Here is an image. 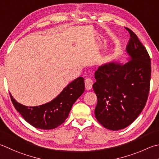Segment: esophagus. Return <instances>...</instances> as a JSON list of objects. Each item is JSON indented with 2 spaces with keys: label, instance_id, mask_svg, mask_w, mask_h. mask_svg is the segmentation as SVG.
Listing matches in <instances>:
<instances>
[{
  "label": "esophagus",
  "instance_id": "esophagus-1",
  "mask_svg": "<svg viewBox=\"0 0 159 159\" xmlns=\"http://www.w3.org/2000/svg\"><path fill=\"white\" fill-rule=\"evenodd\" d=\"M92 85H93V80L89 79V78H87L85 80V87L86 89L89 90L92 88Z\"/></svg>",
  "mask_w": 159,
  "mask_h": 159
}]
</instances>
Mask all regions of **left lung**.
Returning a JSON list of instances; mask_svg holds the SVG:
<instances>
[{"mask_svg":"<svg viewBox=\"0 0 159 159\" xmlns=\"http://www.w3.org/2000/svg\"><path fill=\"white\" fill-rule=\"evenodd\" d=\"M126 50L131 60L125 65L110 63L95 72L93 89L97 96L95 116L111 130L124 129L134 121L145 106L150 92L151 61L147 49L129 28Z\"/></svg>","mask_w":159,"mask_h":159,"instance_id":"8db88e82","label":"left lung"}]
</instances>
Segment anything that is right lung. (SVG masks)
<instances>
[{
  "label": "right lung",
  "mask_w": 159,
  "mask_h": 159,
  "mask_svg": "<svg viewBox=\"0 0 159 159\" xmlns=\"http://www.w3.org/2000/svg\"><path fill=\"white\" fill-rule=\"evenodd\" d=\"M85 90L83 77L70 83L54 100L40 106L27 107L18 103L10 94L16 110L30 125L42 129H52L61 125L68 117L73 104Z\"/></svg>",
  "instance_id": "obj_1"
}]
</instances>
